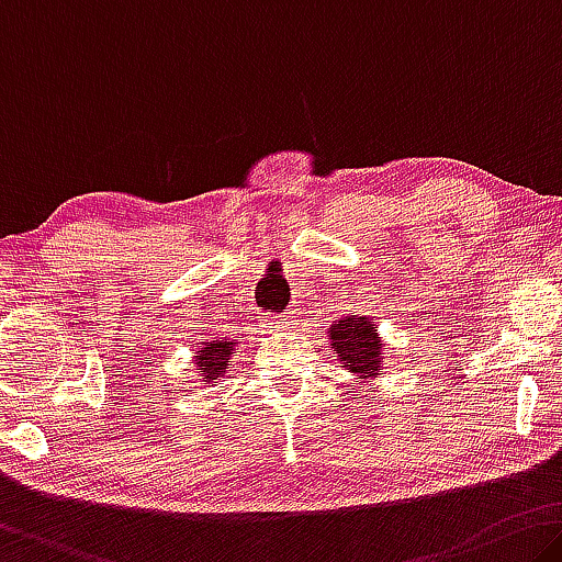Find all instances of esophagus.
I'll use <instances>...</instances> for the list:
<instances>
[{"instance_id": "obj_1", "label": "esophagus", "mask_w": 562, "mask_h": 562, "mask_svg": "<svg viewBox=\"0 0 562 562\" xmlns=\"http://www.w3.org/2000/svg\"><path fill=\"white\" fill-rule=\"evenodd\" d=\"M292 323H295V319H292L290 315H280V317H274V327H280V329H288Z\"/></svg>"}]
</instances>
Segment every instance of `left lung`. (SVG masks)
<instances>
[{"mask_svg": "<svg viewBox=\"0 0 562 562\" xmlns=\"http://www.w3.org/2000/svg\"><path fill=\"white\" fill-rule=\"evenodd\" d=\"M327 340L340 368L350 372L355 382H372L385 370V340L370 317H340L327 327Z\"/></svg>", "mask_w": 562, "mask_h": 562, "instance_id": "obj_1", "label": "left lung"}]
</instances>
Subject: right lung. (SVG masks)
I'll return each instance as SVG.
<instances>
[{
  "mask_svg": "<svg viewBox=\"0 0 562 562\" xmlns=\"http://www.w3.org/2000/svg\"><path fill=\"white\" fill-rule=\"evenodd\" d=\"M239 347L237 340H227V337H212L207 342H200L194 350L192 364L198 370V380L202 387H210L212 382H220L225 378L229 362L235 358V350Z\"/></svg>",
  "mask_w": 562,
  "mask_h": 562,
  "instance_id": "1",
  "label": "right lung"
}]
</instances>
